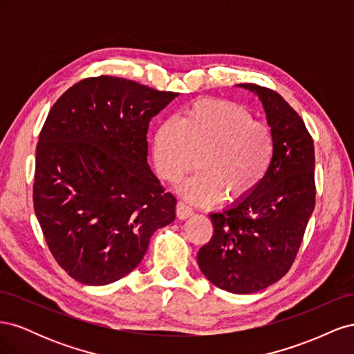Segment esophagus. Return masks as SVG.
Listing matches in <instances>:
<instances>
[{
  "instance_id": "esophagus-1",
  "label": "esophagus",
  "mask_w": 354,
  "mask_h": 354,
  "mask_svg": "<svg viewBox=\"0 0 354 354\" xmlns=\"http://www.w3.org/2000/svg\"><path fill=\"white\" fill-rule=\"evenodd\" d=\"M176 211H177V217H178L180 220H186V218L194 216V209H192L189 205H186V203L181 202V201L177 202Z\"/></svg>"
}]
</instances>
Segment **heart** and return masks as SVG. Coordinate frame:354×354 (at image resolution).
<instances>
[{"label":"heart","mask_w":354,"mask_h":354,"mask_svg":"<svg viewBox=\"0 0 354 354\" xmlns=\"http://www.w3.org/2000/svg\"><path fill=\"white\" fill-rule=\"evenodd\" d=\"M276 137L272 127L255 121L243 106L224 99H201L180 122L167 120L153 137V160L159 177L176 183L196 167L201 173L180 186L195 203L248 198L273 164Z\"/></svg>","instance_id":"obj_1"}]
</instances>
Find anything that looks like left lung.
Masks as SVG:
<instances>
[{
    "label": "left lung",
    "instance_id": "left-lung-1",
    "mask_svg": "<svg viewBox=\"0 0 354 354\" xmlns=\"http://www.w3.org/2000/svg\"><path fill=\"white\" fill-rule=\"evenodd\" d=\"M259 95L276 137L273 164L252 194L209 214L214 233L198 252L207 279L224 291L252 294L288 273L315 209V146L304 121L281 94L239 84Z\"/></svg>",
    "mask_w": 354,
    "mask_h": 354
}]
</instances>
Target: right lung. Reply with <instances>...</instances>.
I'll use <instances>...</instances> for the list:
<instances>
[{
    "label": "right lung",
    "mask_w": 354,
    "mask_h": 354,
    "mask_svg": "<svg viewBox=\"0 0 354 354\" xmlns=\"http://www.w3.org/2000/svg\"><path fill=\"white\" fill-rule=\"evenodd\" d=\"M125 78H85L53 104L37 145L34 208L57 264L84 285L134 270L176 196L147 164L152 118L177 97Z\"/></svg>",
    "instance_id": "1"
}]
</instances>
